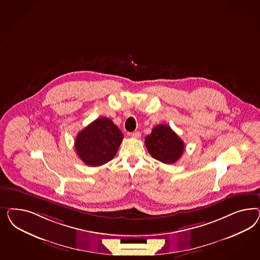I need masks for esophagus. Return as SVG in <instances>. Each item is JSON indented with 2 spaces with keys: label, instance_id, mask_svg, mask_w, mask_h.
Returning a JSON list of instances; mask_svg holds the SVG:
<instances>
[{
  "label": "esophagus",
  "instance_id": "esophagus-1",
  "mask_svg": "<svg viewBox=\"0 0 260 260\" xmlns=\"http://www.w3.org/2000/svg\"><path fill=\"white\" fill-rule=\"evenodd\" d=\"M131 135H132L133 138H135V139H138V138H140V136H141V134H140L139 132H134V133H133Z\"/></svg>",
  "mask_w": 260,
  "mask_h": 260
}]
</instances>
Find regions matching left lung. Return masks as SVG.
Here are the masks:
<instances>
[{
    "mask_svg": "<svg viewBox=\"0 0 260 260\" xmlns=\"http://www.w3.org/2000/svg\"><path fill=\"white\" fill-rule=\"evenodd\" d=\"M145 145L150 155L165 164H173L181 157L184 142L168 125H158L147 135Z\"/></svg>",
    "mask_w": 260,
    "mask_h": 260,
    "instance_id": "obj_1",
    "label": "left lung"
}]
</instances>
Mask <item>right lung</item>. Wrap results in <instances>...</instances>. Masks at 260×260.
<instances>
[{"label": "right lung", "mask_w": 260, "mask_h": 260, "mask_svg": "<svg viewBox=\"0 0 260 260\" xmlns=\"http://www.w3.org/2000/svg\"><path fill=\"white\" fill-rule=\"evenodd\" d=\"M123 137L122 132L110 119H96L77 134L76 153L87 166L104 165L114 158Z\"/></svg>", "instance_id": "obj_1"}]
</instances>
